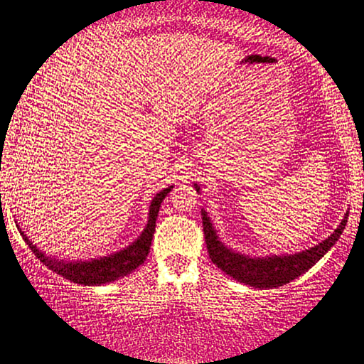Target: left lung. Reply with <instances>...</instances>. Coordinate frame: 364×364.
Listing matches in <instances>:
<instances>
[{
    "mask_svg": "<svg viewBox=\"0 0 364 364\" xmlns=\"http://www.w3.org/2000/svg\"><path fill=\"white\" fill-rule=\"evenodd\" d=\"M196 191H200L198 185H195ZM346 213L340 226L334 230L326 240L318 243L313 248L304 250L301 253L294 255H281V256H264V258H251V256L236 253L230 248H226L218 238L215 228L210 216L206 215L205 210H201L203 216V231H205V241L208 253L213 263H215L221 271L230 274L240 283L250 284L255 288H278L289 281L296 279L298 276L318 263L324 255L331 250V246L340 240L343 230L348 223Z\"/></svg>",
    "mask_w": 364,
    "mask_h": 364,
    "instance_id": "8db88e82",
    "label": "left lung"
}]
</instances>
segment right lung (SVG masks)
<instances>
[{"mask_svg": "<svg viewBox=\"0 0 364 364\" xmlns=\"http://www.w3.org/2000/svg\"><path fill=\"white\" fill-rule=\"evenodd\" d=\"M173 186L164 188L163 191H159L156 196L153 198L151 205H149L148 213V225L144 226L141 235L138 236L136 241H133L128 248L116 251L113 255L103 256V258H95L90 261H63L46 256L41 250L36 248V245H33L30 238L21 231V228L18 225L19 235L23 236V240L26 241V245L30 246V250L35 253L38 259L43 264L48 266L51 271H55L56 274L63 276V278L73 281V283L85 284V287H96V284H105L111 283V281L119 279L121 276L129 274L132 271L138 268L139 264L144 263L146 256L149 253V246H151V240L154 235V228H156V218L159 206Z\"/></svg>", "mask_w": 364, "mask_h": 364, "instance_id": "obj_1", "label": "right lung"}]
</instances>
